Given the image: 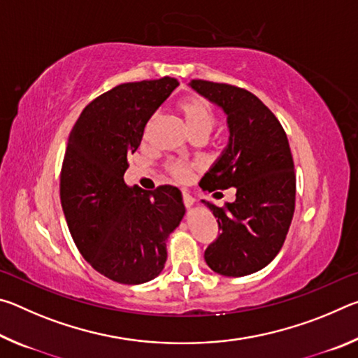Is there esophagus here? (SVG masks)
Returning a JSON list of instances; mask_svg holds the SVG:
<instances>
[{
	"instance_id": "esophagus-1",
	"label": "esophagus",
	"mask_w": 358,
	"mask_h": 358,
	"mask_svg": "<svg viewBox=\"0 0 358 358\" xmlns=\"http://www.w3.org/2000/svg\"><path fill=\"white\" fill-rule=\"evenodd\" d=\"M183 203L186 205L187 208L192 207V205H194V199H192V196H189V194H187V192H183Z\"/></svg>"
}]
</instances>
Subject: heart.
Returning <instances> with one entry per match:
<instances>
[{"mask_svg": "<svg viewBox=\"0 0 358 358\" xmlns=\"http://www.w3.org/2000/svg\"><path fill=\"white\" fill-rule=\"evenodd\" d=\"M180 112L183 113L187 129L191 131L192 136L196 134L208 136L210 132L213 131L215 123H216L215 112L213 108L208 106V102H205L203 99L187 98L185 101H181ZM155 121H156V115H151L147 123H145L143 137H148ZM167 171L175 180L180 181V183H185V181H187L191 177V173L194 171V164H191V162L175 161L167 166Z\"/></svg>", "mask_w": 358, "mask_h": 358, "instance_id": "heart-1", "label": "heart"}]
</instances>
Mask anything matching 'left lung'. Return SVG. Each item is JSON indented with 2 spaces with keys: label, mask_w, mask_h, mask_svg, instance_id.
<instances>
[{
  "label": "left lung",
  "mask_w": 358,
  "mask_h": 358,
  "mask_svg": "<svg viewBox=\"0 0 358 358\" xmlns=\"http://www.w3.org/2000/svg\"><path fill=\"white\" fill-rule=\"evenodd\" d=\"M189 87L227 115L229 143L201 187H235L224 207L202 201L221 234L205 250V262L224 276L262 270L284 245L295 210V172L286 132L273 112L248 90L227 83L191 80ZM220 194V192H215Z\"/></svg>",
  "instance_id": "obj_1"
}]
</instances>
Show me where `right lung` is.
<instances>
[{"label": "right lung", "mask_w": 358, "mask_h": 358, "mask_svg": "<svg viewBox=\"0 0 358 358\" xmlns=\"http://www.w3.org/2000/svg\"><path fill=\"white\" fill-rule=\"evenodd\" d=\"M178 80L123 83L83 108L66 147L59 196L72 240L96 271L120 284L161 273L166 241L185 216L178 187H129L123 175L143 128Z\"/></svg>", "instance_id": "obj_1"}]
</instances>
